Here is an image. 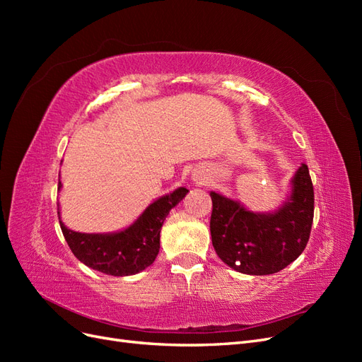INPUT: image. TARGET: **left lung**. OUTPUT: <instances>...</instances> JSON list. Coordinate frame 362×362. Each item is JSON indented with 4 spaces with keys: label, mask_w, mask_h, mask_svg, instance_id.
<instances>
[{
    "label": "left lung",
    "mask_w": 362,
    "mask_h": 362,
    "mask_svg": "<svg viewBox=\"0 0 362 362\" xmlns=\"http://www.w3.org/2000/svg\"><path fill=\"white\" fill-rule=\"evenodd\" d=\"M210 221L216 254L246 275H272L298 258L310 240L314 189L306 164L291 180V193L276 211L254 213L238 201L210 193Z\"/></svg>",
    "instance_id": "left-lung-1"
}]
</instances>
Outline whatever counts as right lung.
Returning a JSON list of instances; mask_svg holds the SVG:
<instances>
[{
    "mask_svg": "<svg viewBox=\"0 0 362 362\" xmlns=\"http://www.w3.org/2000/svg\"><path fill=\"white\" fill-rule=\"evenodd\" d=\"M59 189L62 182L59 181ZM189 193L180 187L152 202L124 231L108 234H84L64 226L62 233L72 254L83 264L112 276H129L145 270L156 261L160 250V231L172 208ZM60 218V208L57 206Z\"/></svg>",
    "mask_w": 362,
    "mask_h": 362,
    "instance_id": "right-lung-1",
    "label": "right lung"
}]
</instances>
